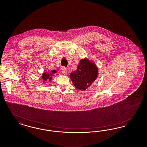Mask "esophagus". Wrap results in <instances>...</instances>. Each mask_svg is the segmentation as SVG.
I'll return each instance as SVG.
<instances>
[{
  "label": "esophagus",
  "instance_id": "obj_1",
  "mask_svg": "<svg viewBox=\"0 0 147 147\" xmlns=\"http://www.w3.org/2000/svg\"><path fill=\"white\" fill-rule=\"evenodd\" d=\"M61 72H62L63 74H66L67 73V69H66L65 67H62V68H61Z\"/></svg>",
  "mask_w": 147,
  "mask_h": 147
}]
</instances>
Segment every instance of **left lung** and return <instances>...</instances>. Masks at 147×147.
<instances>
[{"label": "left lung", "instance_id": "1", "mask_svg": "<svg viewBox=\"0 0 147 147\" xmlns=\"http://www.w3.org/2000/svg\"><path fill=\"white\" fill-rule=\"evenodd\" d=\"M98 75V68L94 61L84 58L80 61L76 70L72 71L69 76L76 88L84 91L91 86Z\"/></svg>", "mask_w": 147, "mask_h": 147}]
</instances>
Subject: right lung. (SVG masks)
<instances>
[{"instance_id": "obj_1", "label": "right lung", "mask_w": 147, "mask_h": 147, "mask_svg": "<svg viewBox=\"0 0 147 147\" xmlns=\"http://www.w3.org/2000/svg\"><path fill=\"white\" fill-rule=\"evenodd\" d=\"M56 73V70H52L51 71H46V72L43 73L41 76L42 82H44V84H45L47 81L51 82L53 76H55L54 74Z\"/></svg>"}]
</instances>
